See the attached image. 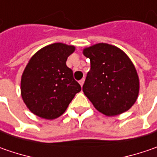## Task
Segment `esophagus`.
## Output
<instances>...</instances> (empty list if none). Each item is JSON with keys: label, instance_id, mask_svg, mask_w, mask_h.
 <instances>
[{"label": "esophagus", "instance_id": "34e87169", "mask_svg": "<svg viewBox=\"0 0 157 157\" xmlns=\"http://www.w3.org/2000/svg\"><path fill=\"white\" fill-rule=\"evenodd\" d=\"M84 82H85V79L84 78H82L81 80H79V84H80V86H83V85H84Z\"/></svg>", "mask_w": 157, "mask_h": 157}]
</instances>
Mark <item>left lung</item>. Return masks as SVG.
<instances>
[{"label":"left lung","instance_id":"left-lung-1","mask_svg":"<svg viewBox=\"0 0 157 157\" xmlns=\"http://www.w3.org/2000/svg\"><path fill=\"white\" fill-rule=\"evenodd\" d=\"M91 69L83 92L94 107L106 116L128 111L139 94V78L129 57L108 44H97L84 49Z\"/></svg>","mask_w":157,"mask_h":157}]
</instances>
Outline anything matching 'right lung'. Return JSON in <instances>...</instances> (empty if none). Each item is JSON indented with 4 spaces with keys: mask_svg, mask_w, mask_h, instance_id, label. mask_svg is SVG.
<instances>
[{
    "mask_svg": "<svg viewBox=\"0 0 157 157\" xmlns=\"http://www.w3.org/2000/svg\"><path fill=\"white\" fill-rule=\"evenodd\" d=\"M75 47L56 43L31 57L21 75V98L34 114L47 120L59 117L81 91L66 60Z\"/></svg>",
    "mask_w": 157,
    "mask_h": 157,
    "instance_id": "obj_1",
    "label": "right lung"
}]
</instances>
